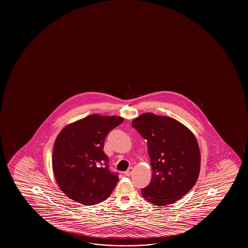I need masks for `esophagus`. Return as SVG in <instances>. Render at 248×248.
Masks as SVG:
<instances>
[{
	"label": "esophagus",
	"mask_w": 248,
	"mask_h": 248,
	"mask_svg": "<svg viewBox=\"0 0 248 248\" xmlns=\"http://www.w3.org/2000/svg\"><path fill=\"white\" fill-rule=\"evenodd\" d=\"M132 172L133 168L132 167H130L128 170H126L125 172H124V174H125L126 176H130V174L132 173Z\"/></svg>",
	"instance_id": "1"
}]
</instances>
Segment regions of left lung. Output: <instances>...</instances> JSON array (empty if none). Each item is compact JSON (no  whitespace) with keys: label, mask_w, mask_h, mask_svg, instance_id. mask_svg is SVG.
Masks as SVG:
<instances>
[{"label":"left lung","mask_w":248,"mask_h":248,"mask_svg":"<svg viewBox=\"0 0 248 248\" xmlns=\"http://www.w3.org/2000/svg\"><path fill=\"white\" fill-rule=\"evenodd\" d=\"M132 126L147 140L153 170L149 185L141 190L153 205L174 203L190 191L200 173L201 155L193 133L183 124L166 116L145 112Z\"/></svg>","instance_id":"1"}]
</instances>
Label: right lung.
Segmentation results:
<instances>
[{
  "label": "right lung",
  "mask_w": 248,
  "mask_h": 248,
  "mask_svg": "<svg viewBox=\"0 0 248 248\" xmlns=\"http://www.w3.org/2000/svg\"><path fill=\"white\" fill-rule=\"evenodd\" d=\"M119 116L92 114L65 126L55 140L52 170L58 187L72 200L91 206L105 201L119 181L103 152L109 131L122 124Z\"/></svg>",
  "instance_id": "add662e5"
}]
</instances>
